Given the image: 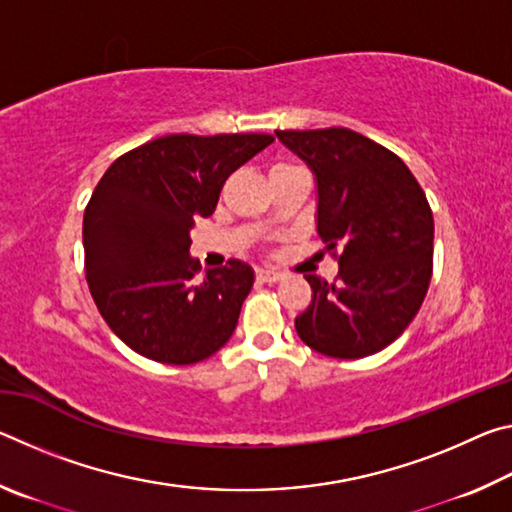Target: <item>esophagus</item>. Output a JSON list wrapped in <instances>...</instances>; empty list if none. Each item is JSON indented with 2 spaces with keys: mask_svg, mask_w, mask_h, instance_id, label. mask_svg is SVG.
Segmentation results:
<instances>
[{
  "mask_svg": "<svg viewBox=\"0 0 512 512\" xmlns=\"http://www.w3.org/2000/svg\"><path fill=\"white\" fill-rule=\"evenodd\" d=\"M282 273H277V271H268V268H259L257 271V280L259 282H268V284H273V282H280L282 280Z\"/></svg>",
  "mask_w": 512,
  "mask_h": 512,
  "instance_id": "obj_1",
  "label": "esophagus"
}]
</instances>
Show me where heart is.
Wrapping results in <instances>:
<instances>
[{"instance_id":"b5f03b06","label":"heart","mask_w":512,"mask_h":512,"mask_svg":"<svg viewBox=\"0 0 512 512\" xmlns=\"http://www.w3.org/2000/svg\"><path fill=\"white\" fill-rule=\"evenodd\" d=\"M293 167H298V164H291V162H277V164H273V167H271V173H273V171H282V169H293Z\"/></svg>"}]
</instances>
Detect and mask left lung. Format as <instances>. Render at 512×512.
Wrapping results in <instances>:
<instances>
[{
    "instance_id": "8db88e82",
    "label": "left lung",
    "mask_w": 512,
    "mask_h": 512,
    "mask_svg": "<svg viewBox=\"0 0 512 512\" xmlns=\"http://www.w3.org/2000/svg\"><path fill=\"white\" fill-rule=\"evenodd\" d=\"M316 176V230L339 250V280L305 275L314 298L296 318L311 350L370 357L422 307L433 266V214L409 167L350 128L275 131Z\"/></svg>"
}]
</instances>
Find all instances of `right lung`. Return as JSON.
Listing matches in <instances>:
<instances>
[{
  "label": "right lung",
  "mask_w": 512,
  "mask_h": 512,
  "mask_svg": "<svg viewBox=\"0 0 512 512\" xmlns=\"http://www.w3.org/2000/svg\"><path fill=\"white\" fill-rule=\"evenodd\" d=\"M271 142L264 133L158 137L117 158L94 187L85 277L103 320L137 354L189 366L230 341L255 273L230 259L201 277L189 230L214 212L230 173Z\"/></svg>",
  "instance_id": "1"
}]
</instances>
